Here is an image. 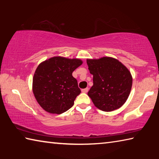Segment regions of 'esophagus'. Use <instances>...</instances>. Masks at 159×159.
I'll return each mask as SVG.
<instances>
[{"mask_svg":"<svg viewBox=\"0 0 159 159\" xmlns=\"http://www.w3.org/2000/svg\"><path fill=\"white\" fill-rule=\"evenodd\" d=\"M81 91H82V93H88V88H84V89H82V90H81Z\"/></svg>","mask_w":159,"mask_h":159,"instance_id":"1","label":"esophagus"}]
</instances>
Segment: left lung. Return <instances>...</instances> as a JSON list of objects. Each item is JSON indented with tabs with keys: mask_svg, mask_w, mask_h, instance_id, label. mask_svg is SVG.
Returning a JSON list of instances; mask_svg holds the SVG:
<instances>
[{
	"mask_svg": "<svg viewBox=\"0 0 159 159\" xmlns=\"http://www.w3.org/2000/svg\"><path fill=\"white\" fill-rule=\"evenodd\" d=\"M93 85L88 95L96 107L104 111L120 108L130 95L133 78L128 69L119 61L104 57L87 60Z\"/></svg>",
	"mask_w": 159,
	"mask_h": 159,
	"instance_id": "1",
	"label": "left lung"
}]
</instances>
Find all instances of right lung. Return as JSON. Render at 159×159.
<instances>
[{
	"instance_id": "add662e5",
	"label": "right lung",
	"mask_w": 159,
	"mask_h": 159,
	"mask_svg": "<svg viewBox=\"0 0 159 159\" xmlns=\"http://www.w3.org/2000/svg\"><path fill=\"white\" fill-rule=\"evenodd\" d=\"M82 64L78 59L55 57L39 64L33 79V92L43 109L60 114L69 110L80 93L77 80L72 76Z\"/></svg>"
}]
</instances>
